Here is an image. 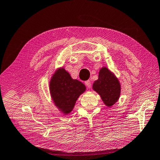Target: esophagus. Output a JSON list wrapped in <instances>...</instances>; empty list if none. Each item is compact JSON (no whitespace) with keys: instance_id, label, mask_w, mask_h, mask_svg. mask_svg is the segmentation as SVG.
I'll return each mask as SVG.
<instances>
[{"instance_id":"34e87169","label":"esophagus","mask_w":160,"mask_h":160,"mask_svg":"<svg viewBox=\"0 0 160 160\" xmlns=\"http://www.w3.org/2000/svg\"><path fill=\"white\" fill-rule=\"evenodd\" d=\"M85 85L87 86V88H91V85H92V83L90 82V80H87L85 82Z\"/></svg>"}]
</instances>
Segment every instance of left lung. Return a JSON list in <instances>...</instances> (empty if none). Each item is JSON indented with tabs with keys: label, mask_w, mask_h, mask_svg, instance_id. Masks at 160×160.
Listing matches in <instances>:
<instances>
[{
	"label": "left lung",
	"mask_w": 160,
	"mask_h": 160,
	"mask_svg": "<svg viewBox=\"0 0 160 160\" xmlns=\"http://www.w3.org/2000/svg\"><path fill=\"white\" fill-rule=\"evenodd\" d=\"M92 88L99 94L108 107L113 106L120 97L121 84L115 75L107 67L100 69L98 80L94 81Z\"/></svg>",
	"instance_id": "obj_1"
}]
</instances>
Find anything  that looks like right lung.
<instances>
[{"label":"right lung","instance_id":"1","mask_svg":"<svg viewBox=\"0 0 160 160\" xmlns=\"http://www.w3.org/2000/svg\"><path fill=\"white\" fill-rule=\"evenodd\" d=\"M85 90V85L72 79L64 68L56 70L49 82L50 94L54 104L65 115L72 112L78 97Z\"/></svg>","mask_w":160,"mask_h":160}]
</instances>
